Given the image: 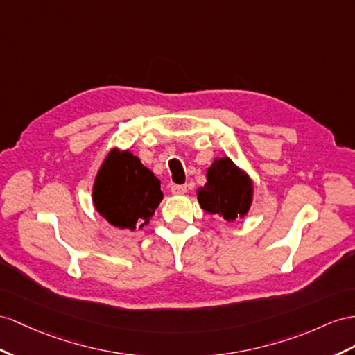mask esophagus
<instances>
[{"label":"esophagus","instance_id":"esophagus-1","mask_svg":"<svg viewBox=\"0 0 355 355\" xmlns=\"http://www.w3.org/2000/svg\"><path fill=\"white\" fill-rule=\"evenodd\" d=\"M171 192L174 195H183V193H186V186L184 184H172Z\"/></svg>","mask_w":355,"mask_h":355}]
</instances>
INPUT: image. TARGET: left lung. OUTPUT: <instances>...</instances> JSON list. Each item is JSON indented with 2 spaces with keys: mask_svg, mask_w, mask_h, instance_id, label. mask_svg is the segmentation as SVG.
Masks as SVG:
<instances>
[{
  "mask_svg": "<svg viewBox=\"0 0 355 355\" xmlns=\"http://www.w3.org/2000/svg\"><path fill=\"white\" fill-rule=\"evenodd\" d=\"M196 193L205 213L219 216L226 222H235L249 211L253 183L230 157L214 159L207 169V183Z\"/></svg>",
  "mask_w": 355,
  "mask_h": 355,
  "instance_id": "1",
  "label": "left lung"
}]
</instances>
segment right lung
I'll return each mask as SVG.
<instances>
[{"label":"right lung","mask_w":355,"mask_h":355,"mask_svg":"<svg viewBox=\"0 0 355 355\" xmlns=\"http://www.w3.org/2000/svg\"><path fill=\"white\" fill-rule=\"evenodd\" d=\"M162 199L160 181L133 153L109 151L93 186V204L100 216L120 230H141Z\"/></svg>","instance_id":"obj_1"}]
</instances>
